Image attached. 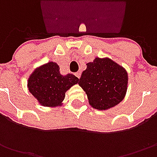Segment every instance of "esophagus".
I'll return each mask as SVG.
<instances>
[{"label":"esophagus","mask_w":157,"mask_h":157,"mask_svg":"<svg viewBox=\"0 0 157 157\" xmlns=\"http://www.w3.org/2000/svg\"><path fill=\"white\" fill-rule=\"evenodd\" d=\"M75 76L78 78H80V76H81V72L80 71H78V72H76Z\"/></svg>","instance_id":"obj_1"}]
</instances>
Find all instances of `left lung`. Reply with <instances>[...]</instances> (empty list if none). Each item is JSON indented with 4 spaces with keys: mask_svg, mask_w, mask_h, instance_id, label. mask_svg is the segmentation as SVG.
Segmentation results:
<instances>
[{
    "mask_svg": "<svg viewBox=\"0 0 157 157\" xmlns=\"http://www.w3.org/2000/svg\"><path fill=\"white\" fill-rule=\"evenodd\" d=\"M78 85L95 109L106 110L124 99L128 87V72L109 58L96 57L86 63Z\"/></svg>",
    "mask_w": 157,
    "mask_h": 157,
    "instance_id": "obj_1",
    "label": "left lung"
}]
</instances>
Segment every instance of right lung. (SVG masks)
Returning <instances> with one entry per match:
<instances>
[{
  "instance_id": "right-lung-1",
  "label": "right lung",
  "mask_w": 157,
  "mask_h": 157,
  "mask_svg": "<svg viewBox=\"0 0 157 157\" xmlns=\"http://www.w3.org/2000/svg\"><path fill=\"white\" fill-rule=\"evenodd\" d=\"M78 83L76 76L61 75L57 63L49 62L34 71L28 80V87L42 105L57 106L62 105L66 91Z\"/></svg>"
}]
</instances>
